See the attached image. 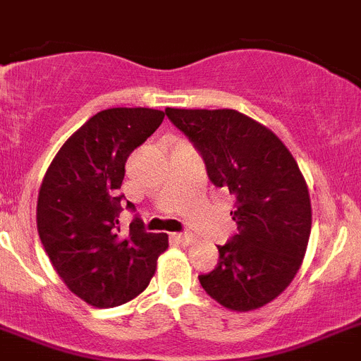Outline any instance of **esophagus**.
<instances>
[{
    "label": "esophagus",
    "mask_w": 361,
    "mask_h": 361,
    "mask_svg": "<svg viewBox=\"0 0 361 361\" xmlns=\"http://www.w3.org/2000/svg\"><path fill=\"white\" fill-rule=\"evenodd\" d=\"M174 238L180 244H183V246H190V244H195L196 238L192 237V235H189V233H178V235H174Z\"/></svg>",
    "instance_id": "esophagus-1"
}]
</instances>
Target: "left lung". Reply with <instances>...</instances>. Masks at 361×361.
<instances>
[{
	"instance_id": "8db88e82",
	"label": "left lung",
	"mask_w": 361,
	"mask_h": 361,
	"mask_svg": "<svg viewBox=\"0 0 361 361\" xmlns=\"http://www.w3.org/2000/svg\"><path fill=\"white\" fill-rule=\"evenodd\" d=\"M165 114L198 148L209 180L235 198L238 233L218 246L216 268L198 275L202 288L229 310L264 307L292 283L310 238V195L298 161L271 130L237 110Z\"/></svg>"
}]
</instances>
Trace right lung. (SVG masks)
Segmentation results:
<instances>
[{"instance_id": "1", "label": "right lung", "mask_w": 361, "mask_h": 361, "mask_svg": "<svg viewBox=\"0 0 361 361\" xmlns=\"http://www.w3.org/2000/svg\"><path fill=\"white\" fill-rule=\"evenodd\" d=\"M163 117L165 111L152 108L99 111L62 145L44 176L38 235L63 284L92 307L137 298L169 247L166 233H147L141 218L126 233L119 226L124 163Z\"/></svg>"}]
</instances>
